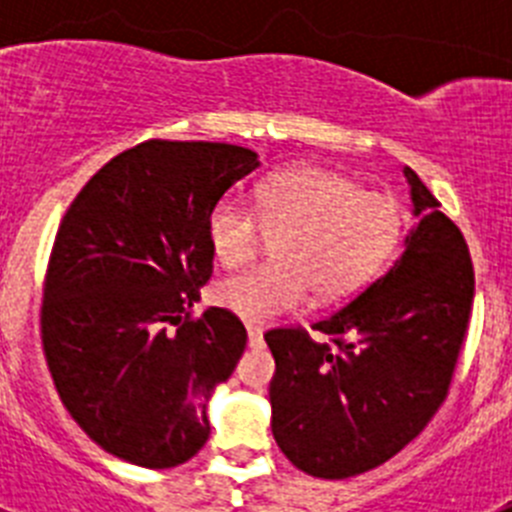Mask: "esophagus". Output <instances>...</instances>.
Masks as SVG:
<instances>
[{
    "label": "esophagus",
    "instance_id": "obj_1",
    "mask_svg": "<svg viewBox=\"0 0 512 512\" xmlns=\"http://www.w3.org/2000/svg\"><path fill=\"white\" fill-rule=\"evenodd\" d=\"M248 346L261 348L264 346V330L259 325H248Z\"/></svg>",
    "mask_w": 512,
    "mask_h": 512
}]
</instances>
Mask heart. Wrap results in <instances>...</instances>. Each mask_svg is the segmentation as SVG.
I'll list each match as a JSON object with an SVG mask.
<instances>
[{
  "instance_id": "1",
  "label": "heart",
  "mask_w": 512,
  "mask_h": 512,
  "mask_svg": "<svg viewBox=\"0 0 512 512\" xmlns=\"http://www.w3.org/2000/svg\"><path fill=\"white\" fill-rule=\"evenodd\" d=\"M395 200L318 166H292L253 189L251 210L223 200L207 217V241L223 266L246 264L274 238L271 264L225 277L215 302L248 323H269L307 300H338L366 284L395 251Z\"/></svg>"
}]
</instances>
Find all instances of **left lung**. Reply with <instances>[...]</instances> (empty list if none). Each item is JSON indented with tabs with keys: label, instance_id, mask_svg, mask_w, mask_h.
I'll list each match as a JSON object with an SVG mask.
<instances>
[{
	"label": "left lung",
	"instance_id": "1",
	"mask_svg": "<svg viewBox=\"0 0 512 512\" xmlns=\"http://www.w3.org/2000/svg\"><path fill=\"white\" fill-rule=\"evenodd\" d=\"M418 225L390 271L315 323L274 328L271 433L297 469L346 479L405 449L446 400L474 300L461 230L438 210L410 166L402 169Z\"/></svg>",
	"mask_w": 512,
	"mask_h": 512
}]
</instances>
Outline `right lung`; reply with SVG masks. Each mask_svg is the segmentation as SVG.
I'll list each match as a JSON object with an SVG mask.
<instances>
[{"instance_id":"1","label":"right lung","mask_w":512,"mask_h":512,"mask_svg":"<svg viewBox=\"0 0 512 512\" xmlns=\"http://www.w3.org/2000/svg\"><path fill=\"white\" fill-rule=\"evenodd\" d=\"M256 166L230 143L146 140L63 215L40 310L45 361L71 418L117 459L179 467L210 438L207 402L246 328L223 307L189 310L212 277L207 217Z\"/></svg>"}]
</instances>
